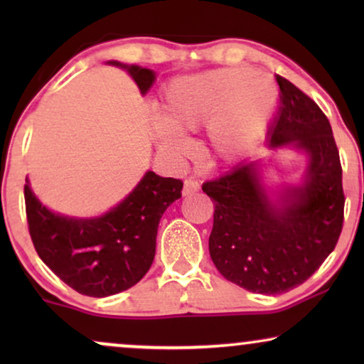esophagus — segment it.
<instances>
[{"label":"esophagus","mask_w":364,"mask_h":364,"mask_svg":"<svg viewBox=\"0 0 364 364\" xmlns=\"http://www.w3.org/2000/svg\"><path fill=\"white\" fill-rule=\"evenodd\" d=\"M198 188H200V183L196 178H186V182H183V191L182 193L183 196H193V193L198 192Z\"/></svg>","instance_id":"esophagus-1"}]
</instances>
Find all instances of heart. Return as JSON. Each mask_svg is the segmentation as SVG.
Masks as SVG:
<instances>
[{
	"mask_svg": "<svg viewBox=\"0 0 364 364\" xmlns=\"http://www.w3.org/2000/svg\"><path fill=\"white\" fill-rule=\"evenodd\" d=\"M278 96L277 84L248 68H225L178 77L166 89L161 117L154 124L159 147L183 151L182 132L208 122L215 156L233 161L265 132Z\"/></svg>",
	"mask_w": 364,
	"mask_h": 364,
	"instance_id": "b5f03b06",
	"label": "heart"
}]
</instances>
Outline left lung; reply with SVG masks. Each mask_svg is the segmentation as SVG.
<instances>
[{"instance_id": "1", "label": "left lung", "mask_w": 364, "mask_h": 364, "mask_svg": "<svg viewBox=\"0 0 364 364\" xmlns=\"http://www.w3.org/2000/svg\"><path fill=\"white\" fill-rule=\"evenodd\" d=\"M280 111L268 131L272 149L293 146L308 156L301 186L270 198L257 162H242L202 191L215 205L208 252L228 282L280 295L306 282L335 250L343 228L341 162L330 121L318 104L277 76Z\"/></svg>"}]
</instances>
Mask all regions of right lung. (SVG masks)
<instances>
[{
	"label": "right lung",
	"mask_w": 364,
	"mask_h": 364,
	"mask_svg": "<svg viewBox=\"0 0 364 364\" xmlns=\"http://www.w3.org/2000/svg\"><path fill=\"white\" fill-rule=\"evenodd\" d=\"M127 69L146 94L156 73L141 66L109 61ZM183 182L146 172L137 187L96 218L54 213L34 196L26 178L24 202L33 245L61 280L87 296H109L127 290L146 275L156 255L157 227L166 208L182 197Z\"/></svg>",
	"instance_id": "add662e5"
}]
</instances>
